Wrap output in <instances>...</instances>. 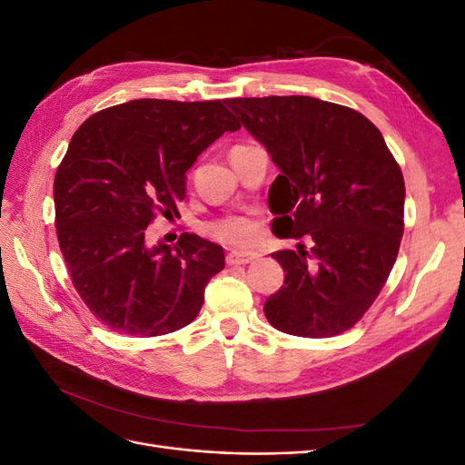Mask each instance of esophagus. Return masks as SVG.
Instances as JSON below:
<instances>
[{
    "instance_id": "esophagus-1",
    "label": "esophagus",
    "mask_w": 465,
    "mask_h": 465,
    "mask_svg": "<svg viewBox=\"0 0 465 465\" xmlns=\"http://www.w3.org/2000/svg\"><path fill=\"white\" fill-rule=\"evenodd\" d=\"M258 258H260V254H256V252H231V254L227 256V263L229 265H246V263L256 262Z\"/></svg>"
}]
</instances>
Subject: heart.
I'll return each mask as SVG.
<instances>
[{"mask_svg":"<svg viewBox=\"0 0 465 465\" xmlns=\"http://www.w3.org/2000/svg\"><path fill=\"white\" fill-rule=\"evenodd\" d=\"M205 232L215 241L231 246H248L258 238V224L248 217H224L209 223Z\"/></svg>","mask_w":465,"mask_h":465,"instance_id":"heart-1","label":"heart"}]
</instances>
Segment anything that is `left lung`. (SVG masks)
<instances>
[{"instance_id":"8db88e82","label":"left lung","mask_w":465,"mask_h":465,"mask_svg":"<svg viewBox=\"0 0 465 465\" xmlns=\"http://www.w3.org/2000/svg\"><path fill=\"white\" fill-rule=\"evenodd\" d=\"M281 174L270 188L283 287L263 304L272 326L299 337L343 333L386 285L403 236L405 184L382 134L361 112L312 96L227 98Z\"/></svg>"}]
</instances>
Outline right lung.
Masks as SVG:
<instances>
[{
  "label": "right lung",
  "instance_id": "right-lung-1",
  "mask_svg": "<svg viewBox=\"0 0 465 465\" xmlns=\"http://www.w3.org/2000/svg\"><path fill=\"white\" fill-rule=\"evenodd\" d=\"M241 124L221 101L139 98L79 125L54 178L55 234L81 301L106 328L154 337L188 326L224 267L221 246L182 232L147 244L157 215H176L186 171Z\"/></svg>",
  "mask_w": 465,
  "mask_h": 465
}]
</instances>
